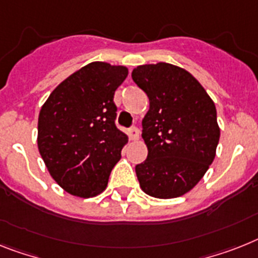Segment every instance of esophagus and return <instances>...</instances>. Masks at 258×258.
I'll use <instances>...</instances> for the list:
<instances>
[{
	"label": "esophagus",
	"mask_w": 258,
	"mask_h": 258,
	"mask_svg": "<svg viewBox=\"0 0 258 258\" xmlns=\"http://www.w3.org/2000/svg\"><path fill=\"white\" fill-rule=\"evenodd\" d=\"M127 134H129V138H131L132 141H137L138 138H140V131H138L137 127H131Z\"/></svg>",
	"instance_id": "esophagus-1"
}]
</instances>
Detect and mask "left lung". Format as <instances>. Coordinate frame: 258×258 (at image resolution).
<instances>
[{
  "label": "left lung",
  "instance_id": "8db88e82",
  "mask_svg": "<svg viewBox=\"0 0 258 258\" xmlns=\"http://www.w3.org/2000/svg\"><path fill=\"white\" fill-rule=\"evenodd\" d=\"M132 79L149 97L142 120L148 158L136 166L140 187L158 199L182 197L214 162L220 138L216 106L201 83L178 66H138Z\"/></svg>",
  "mask_w": 258,
  "mask_h": 258
}]
</instances>
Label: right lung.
I'll return each instance as SVG.
<instances>
[{
  "mask_svg": "<svg viewBox=\"0 0 258 258\" xmlns=\"http://www.w3.org/2000/svg\"><path fill=\"white\" fill-rule=\"evenodd\" d=\"M125 66L92 61L50 93L38 117V150L52 179L78 198H93L108 186L127 136L117 129L116 89Z\"/></svg>",
  "mask_w": 258,
  "mask_h": 258,
  "instance_id": "obj_1",
  "label": "right lung"
}]
</instances>
